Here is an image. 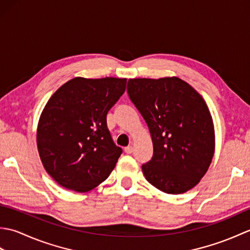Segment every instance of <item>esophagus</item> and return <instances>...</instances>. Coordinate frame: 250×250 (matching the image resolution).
Listing matches in <instances>:
<instances>
[{
  "instance_id": "34e87169",
  "label": "esophagus",
  "mask_w": 250,
  "mask_h": 250,
  "mask_svg": "<svg viewBox=\"0 0 250 250\" xmlns=\"http://www.w3.org/2000/svg\"><path fill=\"white\" fill-rule=\"evenodd\" d=\"M133 150H134V148L132 147V146H128V147L125 148V153H132V152H133Z\"/></svg>"
}]
</instances>
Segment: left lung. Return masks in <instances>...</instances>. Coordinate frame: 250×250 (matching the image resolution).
Wrapping results in <instances>:
<instances>
[{
	"instance_id": "1",
	"label": "left lung",
	"mask_w": 250,
	"mask_h": 250,
	"mask_svg": "<svg viewBox=\"0 0 250 250\" xmlns=\"http://www.w3.org/2000/svg\"><path fill=\"white\" fill-rule=\"evenodd\" d=\"M126 90L152 140L153 156L142 166L147 182L168 194L195 187L215 152L213 117L205 100L175 76L131 78Z\"/></svg>"
}]
</instances>
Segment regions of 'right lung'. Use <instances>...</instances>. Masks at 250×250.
<instances>
[{
	"label": "right lung",
	"instance_id": "1",
	"mask_svg": "<svg viewBox=\"0 0 250 250\" xmlns=\"http://www.w3.org/2000/svg\"><path fill=\"white\" fill-rule=\"evenodd\" d=\"M126 78L75 77L51 95L40 116L36 144L44 168L62 187L88 192L115 168L122 149L106 115L125 91Z\"/></svg>",
	"mask_w": 250,
	"mask_h": 250
}]
</instances>
